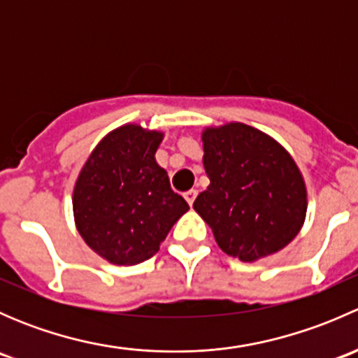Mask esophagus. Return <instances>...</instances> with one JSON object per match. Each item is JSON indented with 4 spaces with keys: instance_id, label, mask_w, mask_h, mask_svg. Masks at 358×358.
Returning a JSON list of instances; mask_svg holds the SVG:
<instances>
[{
    "instance_id": "1",
    "label": "esophagus",
    "mask_w": 358,
    "mask_h": 358,
    "mask_svg": "<svg viewBox=\"0 0 358 358\" xmlns=\"http://www.w3.org/2000/svg\"><path fill=\"white\" fill-rule=\"evenodd\" d=\"M196 196H197V190H189V192L183 194V197H185V201L189 202L190 206H192L194 201H196Z\"/></svg>"
}]
</instances>
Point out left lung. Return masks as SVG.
<instances>
[{"instance_id":"left-lung-1","label":"left lung","mask_w":358,"mask_h":358,"mask_svg":"<svg viewBox=\"0 0 358 358\" xmlns=\"http://www.w3.org/2000/svg\"><path fill=\"white\" fill-rule=\"evenodd\" d=\"M209 185L194 209L216 244L241 262L275 255L306 218V185L292 156L273 136L244 122L206 126L201 133Z\"/></svg>"}]
</instances>
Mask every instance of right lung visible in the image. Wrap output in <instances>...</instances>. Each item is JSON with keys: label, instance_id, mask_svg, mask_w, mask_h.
Segmentation results:
<instances>
[{"label": "right lung", "instance_id": "1", "mask_svg": "<svg viewBox=\"0 0 358 358\" xmlns=\"http://www.w3.org/2000/svg\"><path fill=\"white\" fill-rule=\"evenodd\" d=\"M162 138L159 129L126 122L96 143L76 178V229L88 248L112 265L152 258L171 227L189 211L156 161Z\"/></svg>", "mask_w": 358, "mask_h": 358}]
</instances>
